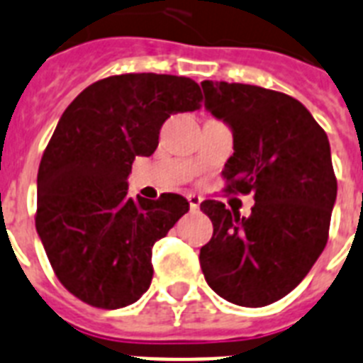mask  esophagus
Returning a JSON list of instances; mask_svg holds the SVG:
<instances>
[{
  "mask_svg": "<svg viewBox=\"0 0 363 363\" xmlns=\"http://www.w3.org/2000/svg\"><path fill=\"white\" fill-rule=\"evenodd\" d=\"M201 196H196V194H188V203H190L191 211H197L199 205H201Z\"/></svg>",
  "mask_w": 363,
  "mask_h": 363,
  "instance_id": "34e87169",
  "label": "esophagus"
}]
</instances>
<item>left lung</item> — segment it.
<instances>
[{"label":"left lung","instance_id":"left-lung-1","mask_svg":"<svg viewBox=\"0 0 363 363\" xmlns=\"http://www.w3.org/2000/svg\"><path fill=\"white\" fill-rule=\"evenodd\" d=\"M205 108L233 132L229 194H253L248 218L207 199L214 233L199 252L207 284L231 304L263 308L306 278L328 240L337 196L328 135L293 96L201 82Z\"/></svg>","mask_w":363,"mask_h":363}]
</instances>
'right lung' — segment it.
Masks as SVG:
<instances>
[{
	"label": "right lung",
	"instance_id": "1",
	"mask_svg": "<svg viewBox=\"0 0 363 363\" xmlns=\"http://www.w3.org/2000/svg\"><path fill=\"white\" fill-rule=\"evenodd\" d=\"M203 95L190 78L121 74L84 89L61 115L37 175L35 225L55 276L95 308L134 304L152 279V246L190 203L128 197L135 156H151L172 113Z\"/></svg>",
	"mask_w": 363,
	"mask_h": 363
}]
</instances>
